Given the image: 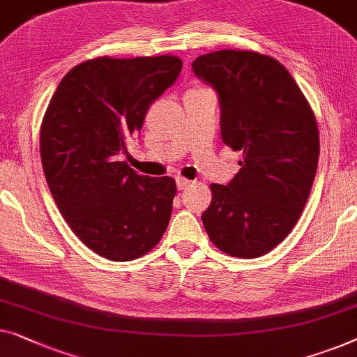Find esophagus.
Segmentation results:
<instances>
[{"mask_svg": "<svg viewBox=\"0 0 357 357\" xmlns=\"http://www.w3.org/2000/svg\"><path fill=\"white\" fill-rule=\"evenodd\" d=\"M190 185H191V180L183 178V177H178L177 178V188L178 190H185L187 187H190Z\"/></svg>", "mask_w": 357, "mask_h": 357, "instance_id": "34e87169", "label": "esophagus"}]
</instances>
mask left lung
Returning a JSON list of instances; mask_svg holds the SVG:
<instances>
[{
    "mask_svg": "<svg viewBox=\"0 0 357 357\" xmlns=\"http://www.w3.org/2000/svg\"><path fill=\"white\" fill-rule=\"evenodd\" d=\"M195 74L219 93L222 140L243 153L229 185L211 183L204 229L225 255L255 259L287 238L303 214L319 161L314 111L285 66L267 54L220 50Z\"/></svg>",
    "mask_w": 357,
    "mask_h": 357,
    "instance_id": "obj_1",
    "label": "left lung"
}]
</instances>
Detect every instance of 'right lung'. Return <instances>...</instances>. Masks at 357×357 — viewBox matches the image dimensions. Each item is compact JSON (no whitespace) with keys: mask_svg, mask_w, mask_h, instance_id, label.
I'll return each instance as SVG.
<instances>
[{"mask_svg":"<svg viewBox=\"0 0 357 357\" xmlns=\"http://www.w3.org/2000/svg\"><path fill=\"white\" fill-rule=\"evenodd\" d=\"M180 70L172 54L101 56L67 72L46 107L40 154L50 191L70 230L106 259L144 256L169 225L175 180L138 175L117 156Z\"/></svg>","mask_w":357,"mask_h":357,"instance_id":"1","label":"right lung"}]
</instances>
